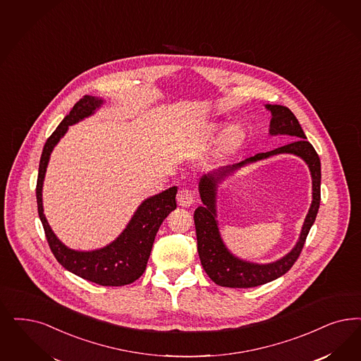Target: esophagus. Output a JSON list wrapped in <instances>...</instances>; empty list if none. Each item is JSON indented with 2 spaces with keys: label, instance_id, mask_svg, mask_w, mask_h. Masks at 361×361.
Masks as SVG:
<instances>
[{
  "label": "esophagus",
  "instance_id": "1",
  "mask_svg": "<svg viewBox=\"0 0 361 361\" xmlns=\"http://www.w3.org/2000/svg\"><path fill=\"white\" fill-rule=\"evenodd\" d=\"M193 202H195V193H193L192 189L183 188V189L178 190V193H177V204H178L180 207L188 208V207H190Z\"/></svg>",
  "mask_w": 361,
  "mask_h": 361
}]
</instances>
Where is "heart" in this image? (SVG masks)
I'll use <instances>...</instances> for the list:
<instances>
[{"mask_svg": "<svg viewBox=\"0 0 361 361\" xmlns=\"http://www.w3.org/2000/svg\"><path fill=\"white\" fill-rule=\"evenodd\" d=\"M235 135H236V132H235V130H233V132H231V136H235Z\"/></svg>", "mask_w": 361, "mask_h": 361, "instance_id": "heart-1", "label": "heart"}]
</instances>
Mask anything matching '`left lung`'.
<instances>
[{"instance_id": "left-lung-1", "label": "left lung", "mask_w": 361, "mask_h": 361, "mask_svg": "<svg viewBox=\"0 0 361 361\" xmlns=\"http://www.w3.org/2000/svg\"><path fill=\"white\" fill-rule=\"evenodd\" d=\"M267 108L272 113L271 120V135H286L295 138L293 142L280 147L277 149L257 153L253 157H249L245 161L238 162L236 165L226 166L219 171L216 176H204L200 180V196L204 207H199L195 211V225H196V236H197V250H199L200 262L209 276L213 283L217 286L226 288H253V286L267 284L277 277L286 274L296 262V260L304 248L307 236L311 231V226L316 220L317 211L320 207V184H322V165L319 154L316 153L311 142L307 141L301 126L298 124V118L286 106L281 105H267ZM279 152H293L300 155L309 164L312 174L314 184V201L312 208L307 215L306 223L300 235L297 247L293 249L286 258L279 262L265 266L250 264V263L238 261L232 257L224 248L221 238L216 229L214 220L215 210L214 209V185L224 175L230 173L238 166H242L247 161H257L266 158L269 155Z\"/></svg>"}]
</instances>
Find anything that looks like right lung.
<instances>
[{"label":"right lung","instance_id":"right-lung-1","mask_svg":"<svg viewBox=\"0 0 361 361\" xmlns=\"http://www.w3.org/2000/svg\"><path fill=\"white\" fill-rule=\"evenodd\" d=\"M101 104L102 99L92 96L81 97L47 140L39 160L36 185L38 216L44 226L50 250L65 269L99 286H123L135 283L145 272L156 233L165 217L176 209L177 188H169L160 195L145 200L121 236L111 245L92 252L66 248L51 232L42 209V181L51 150L65 135L69 125L87 117Z\"/></svg>","mask_w":361,"mask_h":361}]
</instances>
